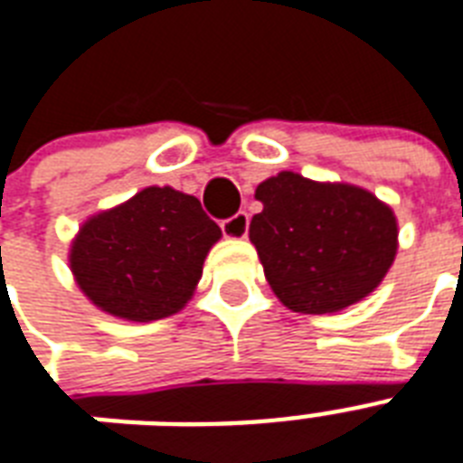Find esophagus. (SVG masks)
Here are the masks:
<instances>
[{"label": "esophagus", "mask_w": 463, "mask_h": 463, "mask_svg": "<svg viewBox=\"0 0 463 463\" xmlns=\"http://www.w3.org/2000/svg\"><path fill=\"white\" fill-rule=\"evenodd\" d=\"M222 232L229 239H246L249 236V214L246 213H236L234 217L222 222Z\"/></svg>", "instance_id": "1"}]
</instances>
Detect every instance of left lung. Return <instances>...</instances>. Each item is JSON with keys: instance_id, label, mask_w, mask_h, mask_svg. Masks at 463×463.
Masks as SVG:
<instances>
[{"instance_id": "obj_1", "label": "left lung", "mask_w": 463, "mask_h": 463, "mask_svg": "<svg viewBox=\"0 0 463 463\" xmlns=\"http://www.w3.org/2000/svg\"><path fill=\"white\" fill-rule=\"evenodd\" d=\"M256 200L263 213L253 214L249 239L288 309L335 314L382 285L399 250V222L374 193L280 171L258 185Z\"/></svg>"}]
</instances>
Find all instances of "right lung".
I'll list each match as a JSON object with an SVG mask.
<instances>
[{"label": "right lung", "mask_w": 463, "mask_h": 463, "mask_svg": "<svg viewBox=\"0 0 463 463\" xmlns=\"http://www.w3.org/2000/svg\"><path fill=\"white\" fill-rule=\"evenodd\" d=\"M222 229L200 200L149 185L91 214L70 246V270L89 302L125 321L174 317L193 299Z\"/></svg>", "instance_id": "obj_1"}]
</instances>
